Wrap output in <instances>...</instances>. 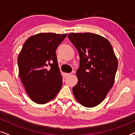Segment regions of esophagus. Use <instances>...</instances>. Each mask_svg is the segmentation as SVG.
Returning <instances> with one entry per match:
<instances>
[{
  "label": "esophagus",
  "mask_w": 135,
  "mask_h": 135,
  "mask_svg": "<svg viewBox=\"0 0 135 135\" xmlns=\"http://www.w3.org/2000/svg\"><path fill=\"white\" fill-rule=\"evenodd\" d=\"M71 74L70 73H65L64 74V75H65L66 77H68V76H69V75H71Z\"/></svg>",
  "instance_id": "34e87169"
}]
</instances>
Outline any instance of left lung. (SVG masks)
I'll return each mask as SVG.
<instances>
[{"label":"left lung","instance_id":"1","mask_svg":"<svg viewBox=\"0 0 135 135\" xmlns=\"http://www.w3.org/2000/svg\"><path fill=\"white\" fill-rule=\"evenodd\" d=\"M68 36L80 56L74 95L82 106H97L113 86L118 68L117 57L109 40L99 35L73 32Z\"/></svg>","mask_w":135,"mask_h":135}]
</instances>
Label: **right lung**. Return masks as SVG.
Masks as SVG:
<instances>
[{"label":"right lung","instance_id":"obj_1","mask_svg":"<svg viewBox=\"0 0 135 135\" xmlns=\"http://www.w3.org/2000/svg\"><path fill=\"white\" fill-rule=\"evenodd\" d=\"M67 34L39 33L27 38L18 58L19 75L29 98L45 104L56 97L62 76L56 50Z\"/></svg>","mask_w":135,"mask_h":135}]
</instances>
